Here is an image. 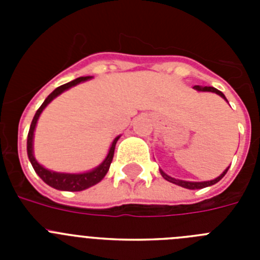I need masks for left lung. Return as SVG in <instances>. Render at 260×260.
Listing matches in <instances>:
<instances>
[{
    "mask_svg": "<svg viewBox=\"0 0 260 260\" xmlns=\"http://www.w3.org/2000/svg\"><path fill=\"white\" fill-rule=\"evenodd\" d=\"M194 88L197 89V91H203V92H215L217 93L219 96H221L224 100H226V98L224 96V93L221 92V91H219V89L213 88V87H202V86H194ZM228 102V100H226ZM229 167L225 169L224 172H222L221 174H220L217 178H215V180H211V181H203V182H191V181H182V180H176V178H173V177L168 176L167 173H164V172L160 169V173H161V176L164 177L165 180L169 181V182L172 183H176V185L178 186H182V187H185V189H190V190H198V189H203V187H207V186H212L215 185V183L219 182L220 180H221L222 177L226 174V172H228Z\"/></svg>",
    "mask_w": 260,
    "mask_h": 260,
    "instance_id": "left-lung-1",
    "label": "left lung"
}]
</instances>
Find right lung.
I'll return each instance as SVG.
<instances>
[{
    "instance_id": "add662e5",
    "label": "right lung",
    "mask_w": 260,
    "mask_h": 260,
    "mask_svg": "<svg viewBox=\"0 0 260 260\" xmlns=\"http://www.w3.org/2000/svg\"><path fill=\"white\" fill-rule=\"evenodd\" d=\"M91 77H80L77 78V79L71 80L69 83L62 84V86L57 87L49 96L44 100V103L41 104V107L36 110L35 116H34V119H32L31 126H29V132L28 137H27V155H28L29 161H31L32 167L35 169L36 174L40 177L41 180L44 181L47 185L52 186L57 190H63V191H82V190H86L91 186L96 185L105 177V174L108 173L110 167V162L113 160L114 155V148H116V143L119 139V137L114 138L113 143L110 146L109 152H108L107 157H105L104 161L102 164L96 167L92 171L86 172V173H58V172H53L44 168L43 165H40L38 162V160L34 156V132H35L36 123H38V119L40 117L41 112L44 110V108L52 102L53 99L57 98L58 95H61L63 91L71 88V87L77 86L80 82H84V80H88Z\"/></svg>"
}]
</instances>
